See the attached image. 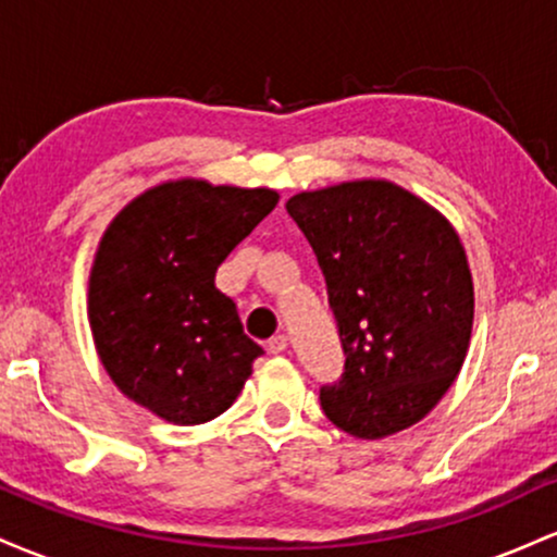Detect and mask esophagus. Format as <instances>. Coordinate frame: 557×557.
Listing matches in <instances>:
<instances>
[{"instance_id":"34e87169","label":"esophagus","mask_w":557,"mask_h":557,"mask_svg":"<svg viewBox=\"0 0 557 557\" xmlns=\"http://www.w3.org/2000/svg\"><path fill=\"white\" fill-rule=\"evenodd\" d=\"M267 348H270V354H283L287 348V335H274L270 337V343H267Z\"/></svg>"}]
</instances>
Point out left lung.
Here are the masks:
<instances>
[{
    "label": "left lung",
    "instance_id": "8db88e82",
    "mask_svg": "<svg viewBox=\"0 0 557 557\" xmlns=\"http://www.w3.org/2000/svg\"><path fill=\"white\" fill-rule=\"evenodd\" d=\"M287 214L314 248L345 354L324 413L359 440L408 430L466 361L474 283L456 227L389 181L300 190Z\"/></svg>",
    "mask_w": 557,
    "mask_h": 557
}]
</instances>
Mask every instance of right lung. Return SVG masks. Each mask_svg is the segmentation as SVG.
Instances as JSON below:
<instances>
[{
  "label": "right lung",
  "instance_id": "right-lung-1",
  "mask_svg": "<svg viewBox=\"0 0 557 557\" xmlns=\"http://www.w3.org/2000/svg\"><path fill=\"white\" fill-rule=\"evenodd\" d=\"M277 201L272 188L183 177L120 209L88 274L96 354L120 393L181 426L233 406L264 350L214 274Z\"/></svg>",
  "mask_w": 557,
  "mask_h": 557
}]
</instances>
